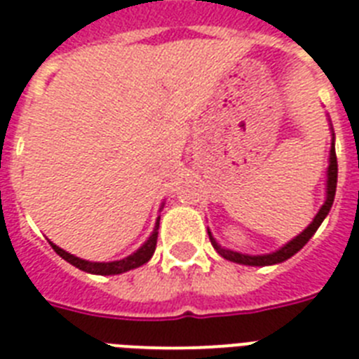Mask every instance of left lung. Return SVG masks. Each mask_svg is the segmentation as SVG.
<instances>
[{"mask_svg": "<svg viewBox=\"0 0 359 359\" xmlns=\"http://www.w3.org/2000/svg\"><path fill=\"white\" fill-rule=\"evenodd\" d=\"M336 184H338V158H336V149H334V138H332V146H330V165H328V179H327V201H325V204L321 206L318 215L314 217V221L310 222V226L305 231H301L296 239H292L290 243L283 246L281 250H277V252L268 255H245V254H239V252H231V250L221 248V246L217 245V241L212 237V233L208 231V236H210L213 248H215L222 257L228 259V261H233V263H239V264H248V266H266V264H276V263L287 261V259H290L292 255L297 254V252H299L306 243H309L310 237L314 236L316 230L319 228V224H321L325 217L328 215L330 208H332L334 197H336Z\"/></svg>", "mask_w": 359, "mask_h": 359, "instance_id": "8db88e82", "label": "left lung"}]
</instances>
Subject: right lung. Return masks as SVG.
<instances>
[{
    "label": "right lung",
    "instance_id": "add662e5",
    "mask_svg": "<svg viewBox=\"0 0 359 359\" xmlns=\"http://www.w3.org/2000/svg\"><path fill=\"white\" fill-rule=\"evenodd\" d=\"M156 237H158V221H156L155 230H153V236L147 239L146 245L140 246L133 255H129V257L122 259V261H113V263H91V261H83V259L67 254L65 250L58 248V246L53 245V243H50V246H53V250L60 255V257L65 259V261L71 263L72 266L83 270V272L98 273V276H114V273L128 272V270H133V268L142 266L144 263H147L156 248Z\"/></svg>",
    "mask_w": 359,
    "mask_h": 359
}]
</instances>
